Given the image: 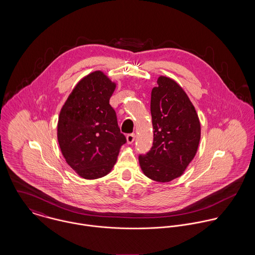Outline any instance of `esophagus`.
Listing matches in <instances>:
<instances>
[{"label": "esophagus", "mask_w": 255, "mask_h": 255, "mask_svg": "<svg viewBox=\"0 0 255 255\" xmlns=\"http://www.w3.org/2000/svg\"><path fill=\"white\" fill-rule=\"evenodd\" d=\"M134 138H135V134L134 133H129L127 135V141L128 144H131L133 141H134Z\"/></svg>", "instance_id": "34e87169"}]
</instances>
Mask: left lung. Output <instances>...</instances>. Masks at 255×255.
Returning <instances> with one entry per match:
<instances>
[{
  "label": "left lung",
  "instance_id": "obj_1",
  "mask_svg": "<svg viewBox=\"0 0 255 255\" xmlns=\"http://www.w3.org/2000/svg\"><path fill=\"white\" fill-rule=\"evenodd\" d=\"M157 83L150 103L153 146L138 160L147 178L168 182L181 177L194 158L201 128L195 108L181 85L164 75Z\"/></svg>",
  "mask_w": 255,
  "mask_h": 255
}]
</instances>
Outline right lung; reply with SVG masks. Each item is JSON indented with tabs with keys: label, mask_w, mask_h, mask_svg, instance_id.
<instances>
[{
	"label": "right lung",
	"mask_w": 255,
	"mask_h": 255,
	"mask_svg": "<svg viewBox=\"0 0 255 255\" xmlns=\"http://www.w3.org/2000/svg\"><path fill=\"white\" fill-rule=\"evenodd\" d=\"M115 88L103 72L89 73L78 81L60 112L57 135L62 154L86 180L108 175L127 142L109 104Z\"/></svg>",
	"instance_id": "add662e5"
}]
</instances>
